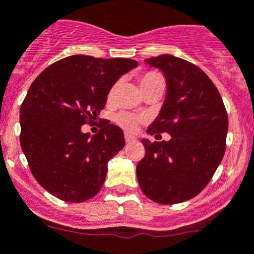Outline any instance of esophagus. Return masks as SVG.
Here are the masks:
<instances>
[{
  "label": "esophagus",
  "instance_id": "esophagus-1",
  "mask_svg": "<svg viewBox=\"0 0 254 254\" xmlns=\"http://www.w3.org/2000/svg\"><path fill=\"white\" fill-rule=\"evenodd\" d=\"M125 139H126V142H127V143L134 142V141H136V137L131 136V134H128V133H126L125 134Z\"/></svg>",
  "mask_w": 254,
  "mask_h": 254
}]
</instances>
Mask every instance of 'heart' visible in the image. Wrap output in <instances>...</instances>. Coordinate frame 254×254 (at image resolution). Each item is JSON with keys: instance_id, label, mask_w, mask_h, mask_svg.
<instances>
[{"instance_id": "1", "label": "heart", "mask_w": 254, "mask_h": 254, "mask_svg": "<svg viewBox=\"0 0 254 254\" xmlns=\"http://www.w3.org/2000/svg\"><path fill=\"white\" fill-rule=\"evenodd\" d=\"M159 83H164V79H162V76L160 75V74L153 73V71L143 74V75L139 78V84H141L142 90L151 87V85L159 84ZM116 88H117V84H115L111 88V90H109L108 93V99L113 98ZM115 122L117 123L120 127H122L123 129H126V131L133 132L134 129L137 128V126H138L139 117H137L133 113H129V112H120V113H117V115L115 116Z\"/></svg>"}]
</instances>
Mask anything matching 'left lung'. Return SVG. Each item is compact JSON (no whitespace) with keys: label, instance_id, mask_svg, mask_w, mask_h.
<instances>
[{"label":"left lung","instance_id":"8db88e82","mask_svg":"<svg viewBox=\"0 0 254 254\" xmlns=\"http://www.w3.org/2000/svg\"><path fill=\"white\" fill-rule=\"evenodd\" d=\"M145 63L162 71L166 97L147 133L167 132L169 141L143 138L137 164L139 188L159 204L192 199L208 185L225 152L228 116L217 87L196 65L164 54Z\"/></svg>","mask_w":254,"mask_h":254}]
</instances>
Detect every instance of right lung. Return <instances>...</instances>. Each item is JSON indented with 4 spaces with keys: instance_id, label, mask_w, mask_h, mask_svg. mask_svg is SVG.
<instances>
[{
    "instance_id": "obj_1",
    "label": "right lung",
    "mask_w": 254,
    "mask_h": 254,
    "mask_svg": "<svg viewBox=\"0 0 254 254\" xmlns=\"http://www.w3.org/2000/svg\"><path fill=\"white\" fill-rule=\"evenodd\" d=\"M137 65L132 59L71 55L34 80L20 109V143L34 178L51 195L81 203L102 189L125 136L115 125L106 123L94 136L81 126L93 123L111 88Z\"/></svg>"
}]
</instances>
